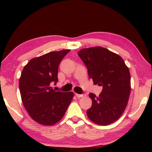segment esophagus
<instances>
[{"label": "esophagus", "mask_w": 152, "mask_h": 152, "mask_svg": "<svg viewBox=\"0 0 152 152\" xmlns=\"http://www.w3.org/2000/svg\"><path fill=\"white\" fill-rule=\"evenodd\" d=\"M75 96H77V98H82V97H84V96H86V94H75Z\"/></svg>", "instance_id": "esophagus-1"}]
</instances>
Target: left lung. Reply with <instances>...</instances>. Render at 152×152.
Returning <instances> with one entry per match:
<instances>
[{"instance_id":"obj_1","label":"left lung","mask_w":152,"mask_h":152,"mask_svg":"<svg viewBox=\"0 0 152 152\" xmlns=\"http://www.w3.org/2000/svg\"><path fill=\"white\" fill-rule=\"evenodd\" d=\"M78 55L94 84L103 86L98 97L89 94L93 103L87 110V117L98 125H109L120 118L127 107L131 93L129 68L119 55L100 46L82 49Z\"/></svg>"}]
</instances>
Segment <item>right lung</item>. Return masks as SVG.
Wrapping results in <instances>:
<instances>
[{
	"label": "right lung",
	"instance_id": "1",
	"mask_svg": "<svg viewBox=\"0 0 152 152\" xmlns=\"http://www.w3.org/2000/svg\"><path fill=\"white\" fill-rule=\"evenodd\" d=\"M70 49L53 51L34 58L25 66L19 80L23 104L31 118L44 126L58 122L73 97L72 92L55 91L59 63Z\"/></svg>",
	"mask_w": 152,
	"mask_h": 152
}]
</instances>
